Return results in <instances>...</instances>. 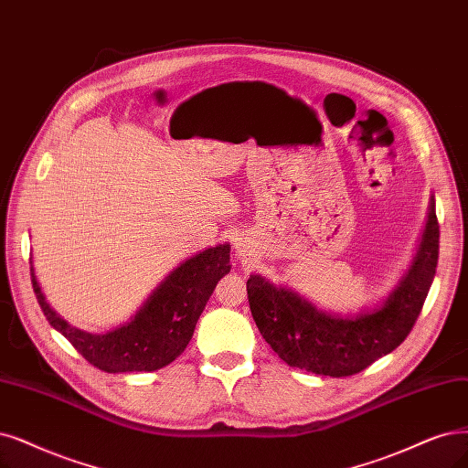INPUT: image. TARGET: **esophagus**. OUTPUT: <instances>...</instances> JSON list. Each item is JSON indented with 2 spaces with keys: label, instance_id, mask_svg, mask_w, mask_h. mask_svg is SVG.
Returning <instances> with one entry per match:
<instances>
[{
  "label": "esophagus",
  "instance_id": "esophagus-1",
  "mask_svg": "<svg viewBox=\"0 0 468 468\" xmlns=\"http://www.w3.org/2000/svg\"><path fill=\"white\" fill-rule=\"evenodd\" d=\"M237 252H239V254H245V252H247V247H245L243 243H237Z\"/></svg>",
  "mask_w": 468,
  "mask_h": 468
}]
</instances>
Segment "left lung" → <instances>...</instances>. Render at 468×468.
<instances>
[{"label": "left lung", "instance_id": "1", "mask_svg": "<svg viewBox=\"0 0 468 468\" xmlns=\"http://www.w3.org/2000/svg\"><path fill=\"white\" fill-rule=\"evenodd\" d=\"M438 254L440 223L431 200L420 250L384 306L355 318H339L320 313L297 292L250 275V313L262 337L289 367L332 378L353 376L407 339L434 282Z\"/></svg>", "mask_w": 468, "mask_h": 468}]
</instances>
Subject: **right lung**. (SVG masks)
<instances>
[{"label": "right lung", "mask_w": 468, "mask_h": 468, "mask_svg": "<svg viewBox=\"0 0 468 468\" xmlns=\"http://www.w3.org/2000/svg\"><path fill=\"white\" fill-rule=\"evenodd\" d=\"M229 268V245L202 250L171 271L129 324L100 335L80 332L61 320L46 303L32 268L30 275L34 295L46 320L92 367L119 374L154 372L176 360L193 337L195 325L216 283Z\"/></svg>", "instance_id": "1"}]
</instances>
